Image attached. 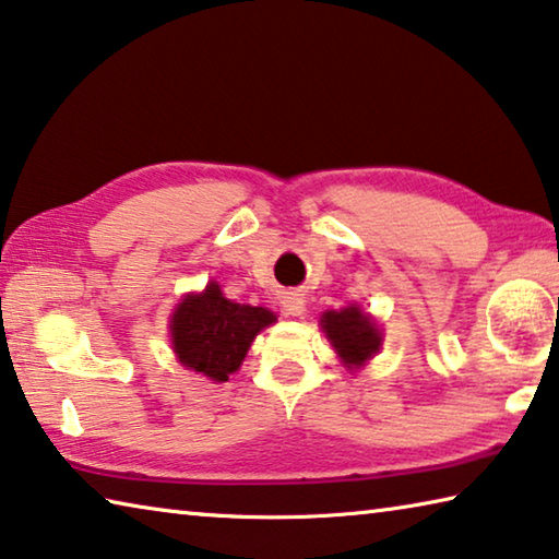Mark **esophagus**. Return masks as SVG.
I'll return each instance as SVG.
<instances>
[{
  "label": "esophagus",
  "mask_w": 559,
  "mask_h": 559,
  "mask_svg": "<svg viewBox=\"0 0 559 559\" xmlns=\"http://www.w3.org/2000/svg\"><path fill=\"white\" fill-rule=\"evenodd\" d=\"M283 310L288 314H302L306 312V298L300 293H288V296H283Z\"/></svg>",
  "instance_id": "1"
}]
</instances>
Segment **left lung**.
Returning <instances> with one entry per match:
<instances>
[{
	"instance_id": "1",
	"label": "left lung",
	"mask_w": 559,
	"mask_h": 559,
	"mask_svg": "<svg viewBox=\"0 0 559 559\" xmlns=\"http://www.w3.org/2000/svg\"><path fill=\"white\" fill-rule=\"evenodd\" d=\"M322 330L347 367L357 369L381 347V332L369 314L359 308L330 310L322 314Z\"/></svg>"
}]
</instances>
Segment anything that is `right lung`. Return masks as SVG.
<instances>
[{"label": "right lung", "mask_w": 559, "mask_h": 559, "mask_svg": "<svg viewBox=\"0 0 559 559\" xmlns=\"http://www.w3.org/2000/svg\"><path fill=\"white\" fill-rule=\"evenodd\" d=\"M271 322H276L271 310L231 302L217 283H210L200 296L182 298L170 320V337L182 367L227 381L245 361L253 337Z\"/></svg>", "instance_id": "1"}]
</instances>
